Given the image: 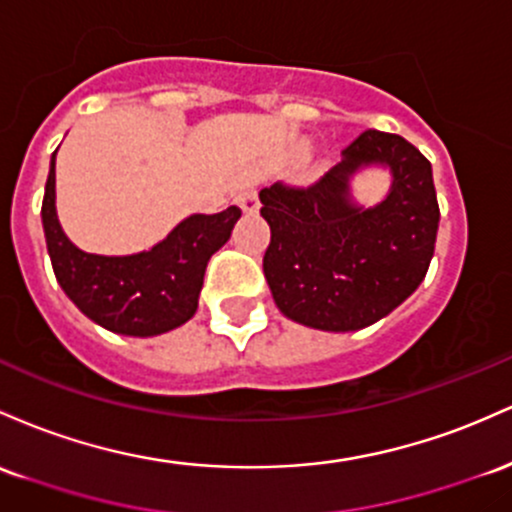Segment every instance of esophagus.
<instances>
[{
  "label": "esophagus",
  "instance_id": "1",
  "mask_svg": "<svg viewBox=\"0 0 512 512\" xmlns=\"http://www.w3.org/2000/svg\"><path fill=\"white\" fill-rule=\"evenodd\" d=\"M237 205L246 212V215H254V212L258 210V205H261V203H258L256 191H241L237 195Z\"/></svg>",
  "mask_w": 512,
  "mask_h": 512
}]
</instances>
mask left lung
<instances>
[{"label":"left lung","instance_id":"8db88e82","mask_svg":"<svg viewBox=\"0 0 512 512\" xmlns=\"http://www.w3.org/2000/svg\"><path fill=\"white\" fill-rule=\"evenodd\" d=\"M370 165L393 186L377 206L352 198ZM271 244L263 273L287 319L319 331H358L394 312L426 278L440 208L430 162L392 132L367 130L309 188L273 183L258 193Z\"/></svg>","mask_w":512,"mask_h":512}]
</instances>
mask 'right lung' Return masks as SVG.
I'll return each instance as SVG.
<instances>
[{
    "label": "right lung",
    "mask_w": 512,
    "mask_h": 512,
    "mask_svg": "<svg viewBox=\"0 0 512 512\" xmlns=\"http://www.w3.org/2000/svg\"><path fill=\"white\" fill-rule=\"evenodd\" d=\"M55 154L40 217L55 278L65 295L84 317L123 336H159L186 324L198 309L210 256L227 244L241 210L229 205L217 215L186 217L140 254H86L72 244L57 220Z\"/></svg>",
    "instance_id": "obj_1"
}]
</instances>
